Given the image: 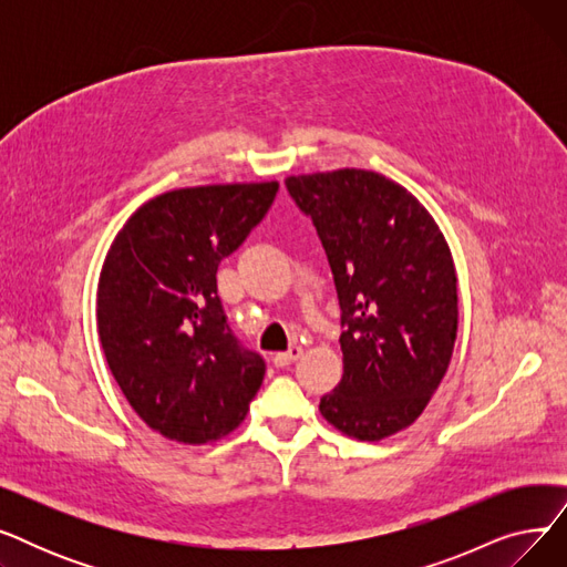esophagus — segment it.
I'll use <instances>...</instances> for the list:
<instances>
[{
  "label": "esophagus",
  "instance_id": "34e87169",
  "mask_svg": "<svg viewBox=\"0 0 567 567\" xmlns=\"http://www.w3.org/2000/svg\"><path fill=\"white\" fill-rule=\"evenodd\" d=\"M301 353H303V349L293 344V347H289L287 351L276 353V355H274V363H276V368H287V365H291L293 361H299Z\"/></svg>",
  "mask_w": 567,
  "mask_h": 567
}]
</instances>
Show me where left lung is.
Masks as SVG:
<instances>
[{
  "mask_svg": "<svg viewBox=\"0 0 567 567\" xmlns=\"http://www.w3.org/2000/svg\"><path fill=\"white\" fill-rule=\"evenodd\" d=\"M285 186L317 229L342 312L344 374L319 411L347 436H391L419 419L451 363V248L425 206L377 172L301 174Z\"/></svg>",
  "mask_w": 567,
  "mask_h": 567,
  "instance_id": "obj_1",
  "label": "left lung"
}]
</instances>
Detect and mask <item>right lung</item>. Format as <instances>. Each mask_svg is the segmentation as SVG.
<instances>
[{
  "instance_id": "1",
  "label": "right lung",
  "mask_w": 567,
  "mask_h": 567,
  "mask_svg": "<svg viewBox=\"0 0 567 567\" xmlns=\"http://www.w3.org/2000/svg\"><path fill=\"white\" fill-rule=\"evenodd\" d=\"M276 193L278 182L169 190L110 246L96 301L103 353L135 413L165 439L229 434L259 391L266 363L231 333L216 274Z\"/></svg>"
}]
</instances>
